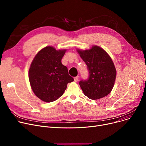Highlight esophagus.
Wrapping results in <instances>:
<instances>
[{
	"label": "esophagus",
	"mask_w": 146,
	"mask_h": 146,
	"mask_svg": "<svg viewBox=\"0 0 146 146\" xmlns=\"http://www.w3.org/2000/svg\"><path fill=\"white\" fill-rule=\"evenodd\" d=\"M78 80H79V76H76L74 78V81L75 82H77L78 81Z\"/></svg>",
	"instance_id": "obj_1"
}]
</instances>
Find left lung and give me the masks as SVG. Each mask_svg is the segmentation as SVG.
Returning a JSON list of instances; mask_svg holds the SVG:
<instances>
[{
    "mask_svg": "<svg viewBox=\"0 0 146 146\" xmlns=\"http://www.w3.org/2000/svg\"><path fill=\"white\" fill-rule=\"evenodd\" d=\"M77 51L89 72L88 79L79 82L85 96L91 100H98L108 95L116 77L115 68L110 56L98 46H94L90 50Z\"/></svg>",
    "mask_w": 146,
    "mask_h": 146,
    "instance_id": "obj_1",
    "label": "left lung"
}]
</instances>
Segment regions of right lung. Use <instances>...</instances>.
Here are the masks:
<instances>
[{
	"instance_id": "right-lung-1",
	"label": "right lung",
	"mask_w": 146,
	"mask_h": 146,
	"mask_svg": "<svg viewBox=\"0 0 146 146\" xmlns=\"http://www.w3.org/2000/svg\"><path fill=\"white\" fill-rule=\"evenodd\" d=\"M65 51L46 46L32 62L29 70L31 86L36 96L45 102H52L61 97L68 83L74 80L61 62Z\"/></svg>"
}]
</instances>
